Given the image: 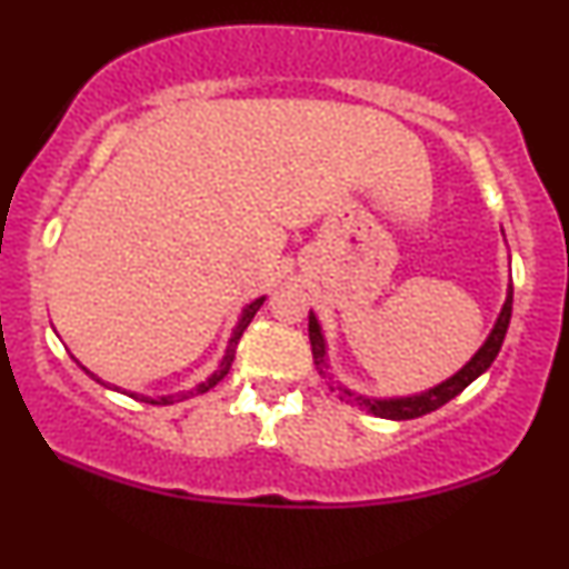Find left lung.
Masks as SVG:
<instances>
[{
    "label": "left lung",
    "mask_w": 569,
    "mask_h": 569,
    "mask_svg": "<svg viewBox=\"0 0 569 569\" xmlns=\"http://www.w3.org/2000/svg\"><path fill=\"white\" fill-rule=\"evenodd\" d=\"M511 310H513V283H508L506 302H502L498 318H495V326L489 329V335L485 339V345L473 352L471 361H468L460 371H455L449 380L433 385V388L422 390V393H411V396H385V398L363 396V393H356V390H350L348 385H342L339 380L335 382V375H331V363H329V345H326L321 321H318V316L312 310H310V326H307V331H310L312 361H316L318 375L326 377V380H329V388L331 390L337 388L345 401L358 403V407L367 409L369 415L382 417V420H415V417L428 415V411H436L447 401H452V398L460 396L462 390L476 380V377H481L489 367H492V361L498 358V352L502 348V339H506L508 323H511Z\"/></svg>",
    "instance_id": "1"
}]
</instances>
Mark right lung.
Instances as JSON below:
<instances>
[{
  "label": "right lung",
  "instance_id": "1",
  "mask_svg": "<svg viewBox=\"0 0 569 569\" xmlns=\"http://www.w3.org/2000/svg\"><path fill=\"white\" fill-rule=\"evenodd\" d=\"M264 299L267 297H257V299H251V302H248L243 310H240V316H238V323L232 326V335H230V339H227V348H224V356H221V361H219V367L211 371V375L206 377V380L202 382H198L194 385L192 390H179V393H171V396H139V393H130V390H122V388H117V385H112V382H103L101 377L98 375H93V371L90 369H84L80 361H74L80 363V367L84 369V375H90L93 377L96 382H101V385H107V388H112V390H122V393H128V396H133V398H139V401H149V403H158V407H168V403H173V401H184V398H189V396H200V393H208V390L213 388V385H219L221 380H224L227 377V371H230V367H232V361H234V350H238V342H240V337H243V331L248 329V323L253 321V316H257V310L259 307L264 305Z\"/></svg>",
  "mask_w": 569,
  "mask_h": 569
}]
</instances>
